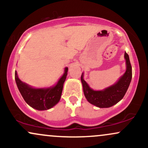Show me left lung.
<instances>
[{"label": "left lung", "instance_id": "obj_1", "mask_svg": "<svg viewBox=\"0 0 148 148\" xmlns=\"http://www.w3.org/2000/svg\"><path fill=\"white\" fill-rule=\"evenodd\" d=\"M126 60V71L125 74L115 84L101 91H95L90 88L88 83L83 79V73L81 77L85 97L89 103L100 108H110L116 104L123 98L130 84L132 76V66L129 56L125 52Z\"/></svg>", "mask_w": 148, "mask_h": 148}]
</instances>
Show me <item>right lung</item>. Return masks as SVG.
<instances>
[{"label":"right lung","instance_id":"right-lung-1","mask_svg":"<svg viewBox=\"0 0 148 148\" xmlns=\"http://www.w3.org/2000/svg\"><path fill=\"white\" fill-rule=\"evenodd\" d=\"M67 71L68 68L65 67L63 75L56 85L48 88H32L18 79L16 72H15V81L19 92L29 106L38 110H46L54 107L60 101Z\"/></svg>","mask_w":148,"mask_h":148}]
</instances>
